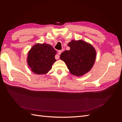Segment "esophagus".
<instances>
[{
    "mask_svg": "<svg viewBox=\"0 0 122 122\" xmlns=\"http://www.w3.org/2000/svg\"><path fill=\"white\" fill-rule=\"evenodd\" d=\"M61 52H62V51L61 50H59L58 51V55H57L56 56V60H58V59L60 58V55L61 53Z\"/></svg>",
    "mask_w": 122,
    "mask_h": 122,
    "instance_id": "esophagus-1",
    "label": "esophagus"
}]
</instances>
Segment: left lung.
Returning <instances> with one entry per match:
<instances>
[{
    "instance_id": "left-lung-1",
    "label": "left lung",
    "mask_w": 122,
    "mask_h": 122,
    "mask_svg": "<svg viewBox=\"0 0 122 122\" xmlns=\"http://www.w3.org/2000/svg\"><path fill=\"white\" fill-rule=\"evenodd\" d=\"M69 50L60 55L71 74L79 77L89 72L95 64L96 51L91 44L81 40H72L68 44Z\"/></svg>"
}]
</instances>
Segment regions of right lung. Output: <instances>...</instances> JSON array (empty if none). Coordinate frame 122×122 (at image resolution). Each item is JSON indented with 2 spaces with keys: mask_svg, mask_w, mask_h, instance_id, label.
I'll return each instance as SVG.
<instances>
[{
  "mask_svg": "<svg viewBox=\"0 0 122 122\" xmlns=\"http://www.w3.org/2000/svg\"><path fill=\"white\" fill-rule=\"evenodd\" d=\"M56 53V51L49 44H36L27 53V62L28 67L36 74H47L56 61L55 58Z\"/></svg>",
  "mask_w": 122,
  "mask_h": 122,
  "instance_id": "obj_1",
  "label": "right lung"
}]
</instances>
